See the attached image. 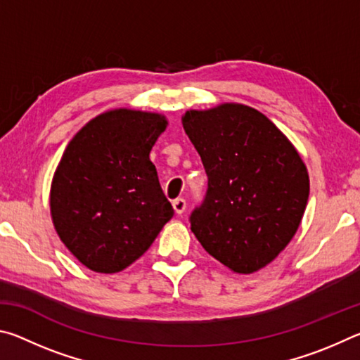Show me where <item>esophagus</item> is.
<instances>
[{"instance_id": "34e87169", "label": "esophagus", "mask_w": 360, "mask_h": 360, "mask_svg": "<svg viewBox=\"0 0 360 360\" xmlns=\"http://www.w3.org/2000/svg\"><path fill=\"white\" fill-rule=\"evenodd\" d=\"M173 208H174V211H176V214H182V212H184L186 208H187L186 200H184V198H176V200H173Z\"/></svg>"}]
</instances>
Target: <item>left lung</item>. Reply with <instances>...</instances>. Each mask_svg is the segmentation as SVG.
<instances>
[{
  "mask_svg": "<svg viewBox=\"0 0 360 360\" xmlns=\"http://www.w3.org/2000/svg\"><path fill=\"white\" fill-rule=\"evenodd\" d=\"M182 127L208 174L191 229L205 251L249 275L289 245L309 195L307 167L284 133L257 109L224 103L187 111Z\"/></svg>",
  "mask_w": 360,
  "mask_h": 360,
  "instance_id": "8db88e82",
  "label": "left lung"
}]
</instances>
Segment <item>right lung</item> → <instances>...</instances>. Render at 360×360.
<instances>
[{
    "mask_svg": "<svg viewBox=\"0 0 360 360\" xmlns=\"http://www.w3.org/2000/svg\"><path fill=\"white\" fill-rule=\"evenodd\" d=\"M165 115L112 109L79 130L51 187V214L70 252L96 273H117L148 251L174 211L149 154Z\"/></svg>",
    "mask_w": 360,
    "mask_h": 360,
    "instance_id": "add662e5",
    "label": "right lung"
}]
</instances>
